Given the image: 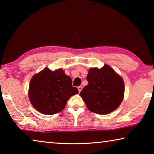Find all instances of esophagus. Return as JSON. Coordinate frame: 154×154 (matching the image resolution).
Listing matches in <instances>:
<instances>
[{"label":"esophagus","mask_w":154,"mask_h":154,"mask_svg":"<svg viewBox=\"0 0 154 154\" xmlns=\"http://www.w3.org/2000/svg\"><path fill=\"white\" fill-rule=\"evenodd\" d=\"M78 89H79V91L80 92V91H82V86L78 87Z\"/></svg>","instance_id":"esophagus-1"}]
</instances>
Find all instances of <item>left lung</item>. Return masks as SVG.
<instances>
[{
	"mask_svg": "<svg viewBox=\"0 0 154 154\" xmlns=\"http://www.w3.org/2000/svg\"><path fill=\"white\" fill-rule=\"evenodd\" d=\"M87 80L88 85L80 95L90 111L106 115L119 107L123 99L124 84L111 67L105 65L101 69L91 68Z\"/></svg>",
	"mask_w": 154,
	"mask_h": 154,
	"instance_id": "left-lung-1",
	"label": "left lung"
}]
</instances>
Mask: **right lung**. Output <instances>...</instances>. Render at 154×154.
<instances>
[{"instance_id":"add662e5","label":"right lung","mask_w":154,"mask_h":154,"mask_svg":"<svg viewBox=\"0 0 154 154\" xmlns=\"http://www.w3.org/2000/svg\"><path fill=\"white\" fill-rule=\"evenodd\" d=\"M77 94L79 90L72 87L71 78L61 69L52 71L45 68L32 77L29 85V97L32 105L47 115L63 110L69 97Z\"/></svg>"}]
</instances>
